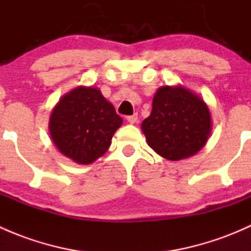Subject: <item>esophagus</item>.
Segmentation results:
<instances>
[{
    "instance_id": "esophagus-1",
    "label": "esophagus",
    "mask_w": 251,
    "mask_h": 251,
    "mask_svg": "<svg viewBox=\"0 0 251 251\" xmlns=\"http://www.w3.org/2000/svg\"><path fill=\"white\" fill-rule=\"evenodd\" d=\"M126 120H127L130 124H135V123H137L138 115H137V114H133V115H128V116H126Z\"/></svg>"
}]
</instances>
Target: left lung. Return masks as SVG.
I'll use <instances>...</instances> for the list:
<instances>
[{
	"mask_svg": "<svg viewBox=\"0 0 251 251\" xmlns=\"http://www.w3.org/2000/svg\"><path fill=\"white\" fill-rule=\"evenodd\" d=\"M148 146L168 160L188 158L201 151L211 131L207 105L182 86L156 91L151 115L142 123Z\"/></svg>",
	"mask_w": 251,
	"mask_h": 251,
	"instance_id": "1",
	"label": "left lung"
}]
</instances>
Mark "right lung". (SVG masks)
<instances>
[{
	"mask_svg": "<svg viewBox=\"0 0 251 251\" xmlns=\"http://www.w3.org/2000/svg\"><path fill=\"white\" fill-rule=\"evenodd\" d=\"M121 124L123 119L100 90L77 87L54 107L50 132L60 153L86 165L108 151L111 137Z\"/></svg>",
	"mask_w": 251,
	"mask_h": 251,
	"instance_id": "obj_1",
	"label": "right lung"
}]
</instances>
